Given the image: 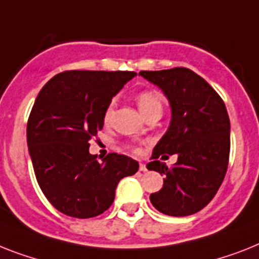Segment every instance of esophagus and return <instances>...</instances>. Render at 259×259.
<instances>
[{"label":"esophagus","instance_id":"34e87169","mask_svg":"<svg viewBox=\"0 0 259 259\" xmlns=\"http://www.w3.org/2000/svg\"><path fill=\"white\" fill-rule=\"evenodd\" d=\"M139 169L142 170V172H147V165H145L144 163H140V165H139Z\"/></svg>","mask_w":259,"mask_h":259}]
</instances>
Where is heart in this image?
I'll use <instances>...</instances> for the list:
<instances>
[{
	"instance_id": "obj_1",
	"label": "heart",
	"mask_w": 259,
	"mask_h": 259,
	"mask_svg": "<svg viewBox=\"0 0 259 259\" xmlns=\"http://www.w3.org/2000/svg\"><path fill=\"white\" fill-rule=\"evenodd\" d=\"M136 102H138V107L140 112L143 115L148 114L149 111L156 110V108H159V110H163V98L159 95L157 93H153V91H143L138 95L136 98ZM115 111V100L110 102V104L107 106L106 111H104V121L108 123L111 120V117L114 115ZM132 151L136 153L140 152V149L138 147H132Z\"/></svg>"
}]
</instances>
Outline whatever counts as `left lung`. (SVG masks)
Wrapping results in <instances>:
<instances>
[{
    "label": "left lung",
    "mask_w": 259,
    "mask_h": 259,
    "mask_svg": "<svg viewBox=\"0 0 259 259\" xmlns=\"http://www.w3.org/2000/svg\"><path fill=\"white\" fill-rule=\"evenodd\" d=\"M168 98L172 120L152 152L151 170L161 173L163 188L149 196L156 209L173 217L191 215L211 201L228 170L230 120L221 96L189 68L140 71ZM178 155L168 168L157 160Z\"/></svg>",
    "instance_id": "obj_1"
}]
</instances>
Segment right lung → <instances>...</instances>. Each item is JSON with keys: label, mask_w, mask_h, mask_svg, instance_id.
I'll return each instance as SVG.
<instances>
[{"label": "right lung", "mask_w": 259, "mask_h": 259, "mask_svg": "<svg viewBox=\"0 0 259 259\" xmlns=\"http://www.w3.org/2000/svg\"><path fill=\"white\" fill-rule=\"evenodd\" d=\"M134 71L70 70L51 78L38 94L26 138L44 194L61 213L91 219L110 208L117 183L138 172L125 155H90V140L103 128L104 111Z\"/></svg>", "instance_id": "right-lung-1"}]
</instances>
